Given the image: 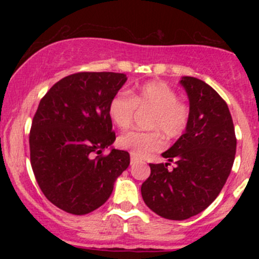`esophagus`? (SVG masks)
<instances>
[{
  "instance_id": "1",
  "label": "esophagus",
  "mask_w": 259,
  "mask_h": 259,
  "mask_svg": "<svg viewBox=\"0 0 259 259\" xmlns=\"http://www.w3.org/2000/svg\"><path fill=\"white\" fill-rule=\"evenodd\" d=\"M136 160H138V158H135V157L132 156V158H130V163H132V164H134V163H135Z\"/></svg>"
}]
</instances>
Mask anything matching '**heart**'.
I'll use <instances>...</instances> for the list:
<instances>
[{
	"label": "heart",
	"mask_w": 259,
	"mask_h": 259,
	"mask_svg": "<svg viewBox=\"0 0 259 259\" xmlns=\"http://www.w3.org/2000/svg\"><path fill=\"white\" fill-rule=\"evenodd\" d=\"M152 109L148 119L150 132L132 130L118 138V146L135 157H145L163 147V135L178 139L185 133L190 108L179 100L178 92L160 80L144 82L129 92L119 91L108 103V115L121 130L132 125L136 109Z\"/></svg>",
	"instance_id": "heart-1"
}]
</instances>
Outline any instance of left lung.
I'll return each instance as SVG.
<instances>
[{"mask_svg":"<svg viewBox=\"0 0 259 259\" xmlns=\"http://www.w3.org/2000/svg\"><path fill=\"white\" fill-rule=\"evenodd\" d=\"M190 103L185 133L162 153L170 163L150 164L151 175L141 185L146 206L171 221L191 218L215 200L233 168L236 138L228 105L202 80L183 76Z\"/></svg>","mask_w":259,"mask_h":259,"instance_id":"left-lung-1","label":"left lung"}]
</instances>
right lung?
I'll use <instances>...</instances> for the list:
<instances>
[{
    "label": "right lung",
    "instance_id": "add662e5",
    "mask_svg": "<svg viewBox=\"0 0 259 259\" xmlns=\"http://www.w3.org/2000/svg\"><path fill=\"white\" fill-rule=\"evenodd\" d=\"M126 79L111 72L72 74L38 103L29 136L32 171L47 200L64 212L97 209L129 167L126 151L112 147L102 154L115 140L108 103Z\"/></svg>",
    "mask_w": 259,
    "mask_h": 259
}]
</instances>
